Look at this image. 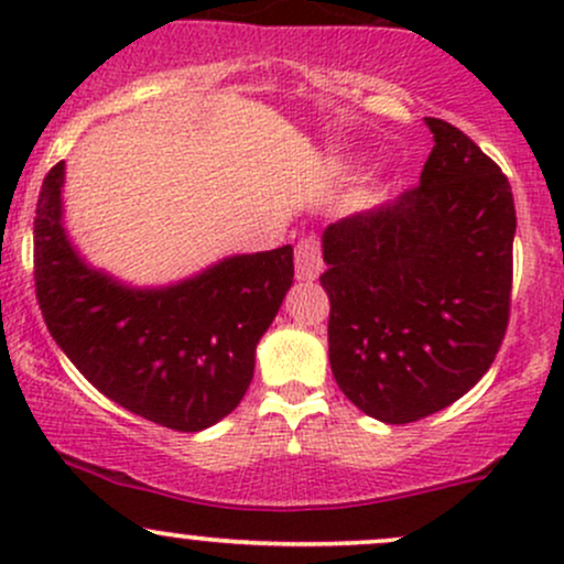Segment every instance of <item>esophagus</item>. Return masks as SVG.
Wrapping results in <instances>:
<instances>
[{"label":"esophagus","mask_w":564,"mask_h":564,"mask_svg":"<svg viewBox=\"0 0 564 564\" xmlns=\"http://www.w3.org/2000/svg\"><path fill=\"white\" fill-rule=\"evenodd\" d=\"M294 268H296V281H315V278L321 275L323 270V257H321V243L315 241L313 236L302 238L300 243H296V251H294Z\"/></svg>","instance_id":"1"}]
</instances>
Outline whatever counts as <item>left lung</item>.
Here are the masks:
<instances>
[{
    "instance_id": "left-lung-1",
    "label": "left lung",
    "mask_w": 564,
    "mask_h": 564,
    "mask_svg": "<svg viewBox=\"0 0 564 564\" xmlns=\"http://www.w3.org/2000/svg\"><path fill=\"white\" fill-rule=\"evenodd\" d=\"M435 134L419 185L328 225V360L368 416L408 424L467 394L509 323L517 215L507 174L462 129Z\"/></svg>"
}]
</instances>
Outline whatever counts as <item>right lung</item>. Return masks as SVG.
<instances>
[{"mask_svg": "<svg viewBox=\"0 0 564 564\" xmlns=\"http://www.w3.org/2000/svg\"><path fill=\"white\" fill-rule=\"evenodd\" d=\"M66 164L44 177L34 217V281L44 323L113 403L177 432H200L241 403L254 352L294 283V249L219 260L161 289L89 268L63 228Z\"/></svg>", "mask_w": 564, "mask_h": 564, "instance_id": "right-lung-1", "label": "right lung"}]
</instances>
